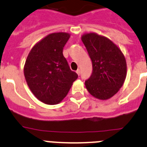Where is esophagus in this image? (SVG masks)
Returning <instances> with one entry per match:
<instances>
[{"label": "esophagus", "mask_w": 147, "mask_h": 147, "mask_svg": "<svg viewBox=\"0 0 147 147\" xmlns=\"http://www.w3.org/2000/svg\"><path fill=\"white\" fill-rule=\"evenodd\" d=\"M76 73L78 75H80V69H78L76 70Z\"/></svg>", "instance_id": "34e87169"}]
</instances>
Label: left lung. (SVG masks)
Here are the masks:
<instances>
[{
	"mask_svg": "<svg viewBox=\"0 0 147 147\" xmlns=\"http://www.w3.org/2000/svg\"><path fill=\"white\" fill-rule=\"evenodd\" d=\"M81 40L92 61L93 71L85 85L95 98L106 100L116 94L127 75L125 55L108 38L96 33L83 34Z\"/></svg>",
	"mask_w": 147,
	"mask_h": 147,
	"instance_id": "obj_1",
	"label": "left lung"
}]
</instances>
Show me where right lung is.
<instances>
[{
	"label": "right lung",
	"instance_id": "obj_1",
	"mask_svg": "<svg viewBox=\"0 0 147 147\" xmlns=\"http://www.w3.org/2000/svg\"><path fill=\"white\" fill-rule=\"evenodd\" d=\"M70 37L68 33H53L31 50L24 66L26 83L34 96L47 105L61 102L78 78L63 55Z\"/></svg>",
	"mask_w": 147,
	"mask_h": 147
}]
</instances>
